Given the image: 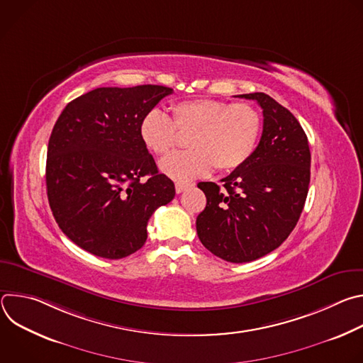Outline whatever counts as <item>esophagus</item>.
<instances>
[{
    "label": "esophagus",
    "mask_w": 363,
    "mask_h": 363,
    "mask_svg": "<svg viewBox=\"0 0 363 363\" xmlns=\"http://www.w3.org/2000/svg\"><path fill=\"white\" fill-rule=\"evenodd\" d=\"M192 185L191 184H184V182H177V185H175V191H177V194H181V192H184V191H186L188 188H191Z\"/></svg>",
    "instance_id": "esophagus-1"
}]
</instances>
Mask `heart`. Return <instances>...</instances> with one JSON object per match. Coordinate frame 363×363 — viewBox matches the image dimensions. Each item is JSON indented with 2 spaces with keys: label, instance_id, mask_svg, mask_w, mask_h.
I'll use <instances>...</instances> for the list:
<instances>
[{
  "label": "heart",
  "instance_id": "heart-1",
  "mask_svg": "<svg viewBox=\"0 0 363 363\" xmlns=\"http://www.w3.org/2000/svg\"><path fill=\"white\" fill-rule=\"evenodd\" d=\"M179 135H189V150L174 153L160 164L169 178L188 182L210 174L213 167L230 172L242 167L254 153L262 133V116L247 103L201 99L178 103L172 119L158 109L146 112L139 135L153 153L164 157L178 145Z\"/></svg>",
  "mask_w": 363,
  "mask_h": 363
}]
</instances>
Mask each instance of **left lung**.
Masks as SVG:
<instances>
[{
  "instance_id": "8db88e82",
  "label": "left lung",
  "mask_w": 363,
  "mask_h": 363,
  "mask_svg": "<svg viewBox=\"0 0 363 363\" xmlns=\"http://www.w3.org/2000/svg\"><path fill=\"white\" fill-rule=\"evenodd\" d=\"M263 109V133L251 158L234 169L220 188L199 182L206 196L196 217L205 248L230 263H248L290 235L306 202L310 149L298 121L266 93L238 94Z\"/></svg>"
}]
</instances>
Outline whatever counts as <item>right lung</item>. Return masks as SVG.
I'll return each mask as SVG.
<instances>
[{
  "mask_svg": "<svg viewBox=\"0 0 363 363\" xmlns=\"http://www.w3.org/2000/svg\"><path fill=\"white\" fill-rule=\"evenodd\" d=\"M174 90L97 87L72 100L47 147L50 208L62 231L93 255L119 260L146 241L153 211L175 196L139 135L143 115Z\"/></svg>",
  "mask_w": 363,
  "mask_h": 363,
  "instance_id": "1",
  "label": "right lung"
}]
</instances>
